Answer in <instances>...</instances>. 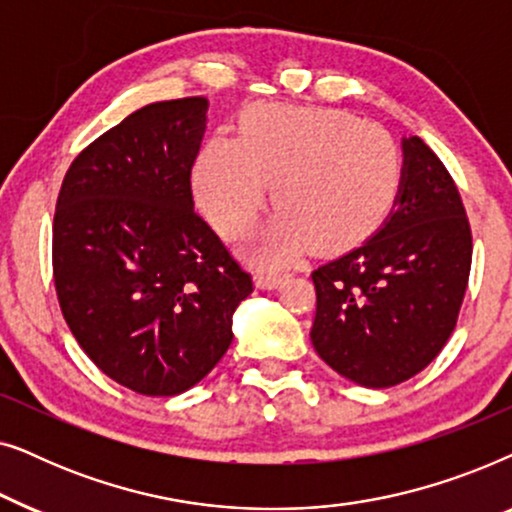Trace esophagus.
<instances>
[{
  "mask_svg": "<svg viewBox=\"0 0 512 512\" xmlns=\"http://www.w3.org/2000/svg\"><path fill=\"white\" fill-rule=\"evenodd\" d=\"M282 284V272L272 268H261L256 272V286L258 289H277Z\"/></svg>",
  "mask_w": 512,
  "mask_h": 512,
  "instance_id": "obj_1",
  "label": "esophagus"
}]
</instances>
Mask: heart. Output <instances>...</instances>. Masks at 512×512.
<instances>
[{"label": "heart", "mask_w": 512, "mask_h": 512, "mask_svg": "<svg viewBox=\"0 0 512 512\" xmlns=\"http://www.w3.org/2000/svg\"><path fill=\"white\" fill-rule=\"evenodd\" d=\"M401 156L387 132L347 111L254 104L237 139L205 142L193 167L195 198L226 237L244 233L275 184L279 214L258 235L265 261L317 247L345 251L380 228L401 191Z\"/></svg>", "instance_id": "1"}]
</instances>
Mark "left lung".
I'll use <instances>...</instances> for the list:
<instances>
[{
    "label": "left lung",
    "instance_id": "left-lung-1",
    "mask_svg": "<svg viewBox=\"0 0 512 512\" xmlns=\"http://www.w3.org/2000/svg\"><path fill=\"white\" fill-rule=\"evenodd\" d=\"M401 149V191L382 226L312 272V345L368 389L401 384L436 359L471 272V226L450 172L417 135Z\"/></svg>",
    "mask_w": 512,
    "mask_h": 512
}]
</instances>
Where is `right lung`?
Instances as JSON below:
<instances>
[{"mask_svg":"<svg viewBox=\"0 0 512 512\" xmlns=\"http://www.w3.org/2000/svg\"><path fill=\"white\" fill-rule=\"evenodd\" d=\"M205 97L156 102L69 165L53 221L60 310L90 361L144 396H177L212 373L254 291L195 214L191 170Z\"/></svg>","mask_w":512,"mask_h":512,"instance_id":"right-lung-1","label":"right lung"}]
</instances>
